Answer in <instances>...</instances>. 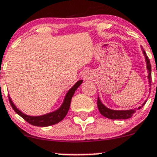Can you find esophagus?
Wrapping results in <instances>:
<instances>
[{"label":"esophagus","mask_w":157,"mask_h":157,"mask_svg":"<svg viewBox=\"0 0 157 157\" xmlns=\"http://www.w3.org/2000/svg\"><path fill=\"white\" fill-rule=\"evenodd\" d=\"M93 74H91L90 71H85V72L83 73V74H82V77H83V80H90V79H91L93 77Z\"/></svg>","instance_id":"obj_1"}]
</instances>
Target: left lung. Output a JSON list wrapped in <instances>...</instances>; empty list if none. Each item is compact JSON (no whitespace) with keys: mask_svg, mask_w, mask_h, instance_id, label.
I'll return each instance as SVG.
<instances>
[{"mask_svg":"<svg viewBox=\"0 0 157 157\" xmlns=\"http://www.w3.org/2000/svg\"><path fill=\"white\" fill-rule=\"evenodd\" d=\"M143 49V48H142ZM143 52H144V56H145L146 60H147V67L148 70V79H149V83H150V86H151V65H150V59L147 57V54H146L145 51L143 50ZM143 103L142 106H140L138 109H128V110H113V109H110L109 108L106 107L103 103H101L100 100L97 98V106H98L99 111H100V113L103 116V117H106V118H109L111 120H125V119H129L130 117H133V115L134 114V113H136V109H140V107H143L144 104L146 103Z\"/></svg>","mask_w":157,"mask_h":157,"instance_id":"8db88e82","label":"left lung"}]
</instances>
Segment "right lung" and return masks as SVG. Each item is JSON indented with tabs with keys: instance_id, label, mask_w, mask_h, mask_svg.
<instances>
[{
	"instance_id": "add662e5",
	"label": "right lung",
	"mask_w": 157,
	"mask_h": 157,
	"mask_svg": "<svg viewBox=\"0 0 157 157\" xmlns=\"http://www.w3.org/2000/svg\"><path fill=\"white\" fill-rule=\"evenodd\" d=\"M82 82H83L82 80H79V81H77V83H75V85H74L71 89H70V90L68 91L66 97H65L63 104L61 105V106H60L57 110L52 113H50L45 114V115L43 116L31 117V116L26 115V114L21 112V111L15 106V105L13 104L10 97H9V101H10V105H11L13 110H14L18 115L21 116L23 119L25 120L27 123H29V124H31V125L36 126V127H48V126L54 125V124H57V123L60 122V121L66 117L67 113L68 110H69L70 106H71V102L72 97L74 96L75 90L78 88V86L81 84Z\"/></svg>"
}]
</instances>
